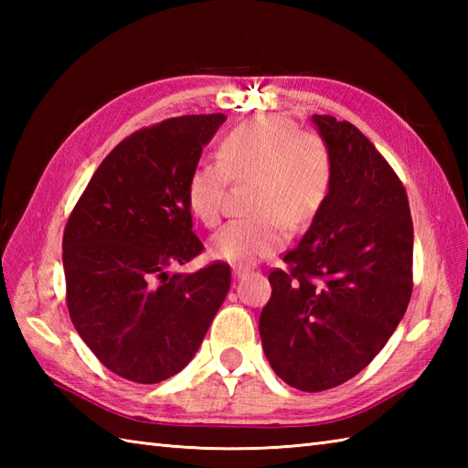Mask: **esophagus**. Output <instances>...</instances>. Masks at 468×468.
<instances>
[{
	"instance_id": "34e87169",
	"label": "esophagus",
	"mask_w": 468,
	"mask_h": 468,
	"mask_svg": "<svg viewBox=\"0 0 468 468\" xmlns=\"http://www.w3.org/2000/svg\"><path fill=\"white\" fill-rule=\"evenodd\" d=\"M250 273V270H245V267H235L233 270V277H235V282H239V280H243V277Z\"/></svg>"
}]
</instances>
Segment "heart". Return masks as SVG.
Listing matches in <instances>:
<instances>
[{"label":"heart","mask_w":468,"mask_h":468,"mask_svg":"<svg viewBox=\"0 0 468 468\" xmlns=\"http://www.w3.org/2000/svg\"><path fill=\"white\" fill-rule=\"evenodd\" d=\"M217 161L198 163L188 175L186 205L213 227L229 183H253L250 208L257 215L223 225L208 241V255L231 265H251L282 251L287 225L310 223L334 181V158L324 138L280 114H260L231 128L218 141Z\"/></svg>","instance_id":"heart-1"}]
</instances>
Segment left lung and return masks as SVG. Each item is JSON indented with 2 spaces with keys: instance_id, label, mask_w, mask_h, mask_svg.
Returning <instances> with one entry per match:
<instances>
[{
  "instance_id": "left-lung-1",
  "label": "left lung",
  "mask_w": 468,
  "mask_h": 468,
  "mask_svg": "<svg viewBox=\"0 0 468 468\" xmlns=\"http://www.w3.org/2000/svg\"><path fill=\"white\" fill-rule=\"evenodd\" d=\"M334 181L287 270L270 273L260 317L267 362L303 392L330 390L374 360L412 295V217L404 185L350 122L314 114Z\"/></svg>"
}]
</instances>
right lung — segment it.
Wrapping results in <instances>:
<instances>
[{"instance_id": "add662e5", "label": "right lung", "mask_w": 468, "mask_h": 468, "mask_svg": "<svg viewBox=\"0 0 468 468\" xmlns=\"http://www.w3.org/2000/svg\"><path fill=\"white\" fill-rule=\"evenodd\" d=\"M225 114L168 118L114 146L64 229L66 303L108 370L156 384L193 360L231 287L223 261L171 273L203 251L186 181Z\"/></svg>"}]
</instances>
